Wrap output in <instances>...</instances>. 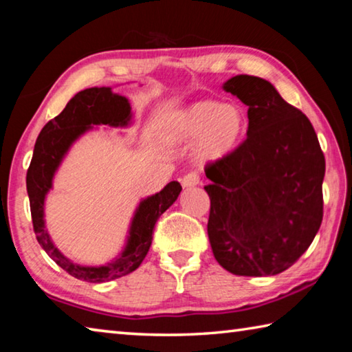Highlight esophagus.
<instances>
[{
	"instance_id": "34e87169",
	"label": "esophagus",
	"mask_w": 352,
	"mask_h": 352,
	"mask_svg": "<svg viewBox=\"0 0 352 352\" xmlns=\"http://www.w3.org/2000/svg\"><path fill=\"white\" fill-rule=\"evenodd\" d=\"M200 183V178L197 174H188L182 178V186L183 188H192V186H197Z\"/></svg>"
}]
</instances>
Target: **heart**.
Instances as JSON below:
<instances>
[{
    "label": "heart",
    "mask_w": 352,
    "mask_h": 352,
    "mask_svg": "<svg viewBox=\"0 0 352 352\" xmlns=\"http://www.w3.org/2000/svg\"><path fill=\"white\" fill-rule=\"evenodd\" d=\"M172 138L194 141L192 160L200 168L223 162L245 138L247 113L237 104L199 100L172 113L168 121Z\"/></svg>",
    "instance_id": "1"
}]
</instances>
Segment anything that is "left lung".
I'll list each match as a JSON object with an SVG mask.
<instances>
[{
  "label": "left lung",
  "instance_id": "obj_1",
  "mask_svg": "<svg viewBox=\"0 0 352 352\" xmlns=\"http://www.w3.org/2000/svg\"><path fill=\"white\" fill-rule=\"evenodd\" d=\"M248 107L247 140L208 166L214 258L233 275L273 276L300 259L323 220L324 157L306 115L269 80L234 76L222 85Z\"/></svg>",
  "mask_w": 352,
  "mask_h": 352
}]
</instances>
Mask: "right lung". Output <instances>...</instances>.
Segmentation results:
<instances>
[{"label": "right lung", "mask_w": 352, "mask_h": 352, "mask_svg": "<svg viewBox=\"0 0 352 352\" xmlns=\"http://www.w3.org/2000/svg\"><path fill=\"white\" fill-rule=\"evenodd\" d=\"M132 124V107L126 96L115 93L111 87H93L74 94L60 115L41 129L35 141L32 162L26 175L35 236L47 256L80 281L109 283L138 269L152 245V234L158 217L174 205L182 192L180 183L170 182L160 192L141 199L130 219L121 252L105 264H76L56 247L46 228L45 204L65 157L83 135L98 130V126L126 129Z\"/></svg>", "instance_id": "obj_1"}]
</instances>
